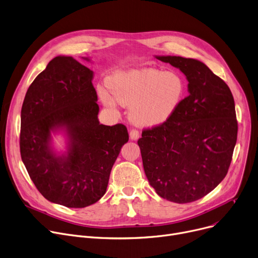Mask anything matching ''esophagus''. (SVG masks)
I'll use <instances>...</instances> for the list:
<instances>
[{"label": "esophagus", "mask_w": 258, "mask_h": 258, "mask_svg": "<svg viewBox=\"0 0 258 258\" xmlns=\"http://www.w3.org/2000/svg\"><path fill=\"white\" fill-rule=\"evenodd\" d=\"M129 136H130V140L131 141H138L140 139V132L135 129H132L129 132Z\"/></svg>", "instance_id": "esophagus-1"}]
</instances>
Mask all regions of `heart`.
Instances as JSON below:
<instances>
[{
	"mask_svg": "<svg viewBox=\"0 0 258 258\" xmlns=\"http://www.w3.org/2000/svg\"><path fill=\"white\" fill-rule=\"evenodd\" d=\"M108 84L112 94L103 86L98 89L102 103L110 109L117 102L130 106L129 119L142 128L157 127L170 119L185 93V82L178 73L154 68L116 72Z\"/></svg>",
	"mask_w": 258,
	"mask_h": 258,
	"instance_id": "1",
	"label": "heart"
}]
</instances>
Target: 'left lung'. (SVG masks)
Here are the masks:
<instances>
[{
  "label": "left lung",
  "mask_w": 258,
  "mask_h": 258,
  "mask_svg": "<svg viewBox=\"0 0 258 258\" xmlns=\"http://www.w3.org/2000/svg\"><path fill=\"white\" fill-rule=\"evenodd\" d=\"M155 58L184 74L188 96L165 123L143 131L138 144L145 174L161 198L194 202L215 189L228 172L237 139L233 96L200 60Z\"/></svg>",
  "instance_id": "8db88e82"
}]
</instances>
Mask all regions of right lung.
<instances>
[{"mask_svg":"<svg viewBox=\"0 0 258 258\" xmlns=\"http://www.w3.org/2000/svg\"><path fill=\"white\" fill-rule=\"evenodd\" d=\"M93 79L94 72L73 57L56 56L28 88L21 111V156L30 178L45 199L70 208L102 198L129 140L124 125L100 124ZM58 134L63 150L54 147Z\"/></svg>","mask_w":258,"mask_h":258,"instance_id":"right-lung-1","label":"right lung"}]
</instances>
